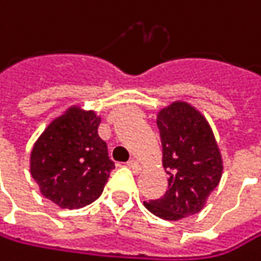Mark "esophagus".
<instances>
[{
    "label": "esophagus",
    "mask_w": 261,
    "mask_h": 261,
    "mask_svg": "<svg viewBox=\"0 0 261 261\" xmlns=\"http://www.w3.org/2000/svg\"><path fill=\"white\" fill-rule=\"evenodd\" d=\"M128 167L129 168H132L135 173H141V170H142V167H141V164L138 162V161H135V159H132V161H129L128 162Z\"/></svg>",
    "instance_id": "esophagus-1"
}]
</instances>
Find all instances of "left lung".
Instances as JSON below:
<instances>
[{
    "instance_id": "obj_1",
    "label": "left lung",
    "mask_w": 261,
    "mask_h": 261,
    "mask_svg": "<svg viewBox=\"0 0 261 261\" xmlns=\"http://www.w3.org/2000/svg\"><path fill=\"white\" fill-rule=\"evenodd\" d=\"M156 122L168 191L144 205L154 216L176 222L205 208L222 179L223 159L210 122L191 103L171 102L159 110Z\"/></svg>"
}]
</instances>
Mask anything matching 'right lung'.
<instances>
[{
  "label": "right lung",
  "mask_w": 261,
  "mask_h": 261,
  "mask_svg": "<svg viewBox=\"0 0 261 261\" xmlns=\"http://www.w3.org/2000/svg\"><path fill=\"white\" fill-rule=\"evenodd\" d=\"M100 116L71 105L48 122L30 151V174L39 193L59 208L77 210L103 191L114 162L99 138Z\"/></svg>",
  "instance_id": "1"
}]
</instances>
